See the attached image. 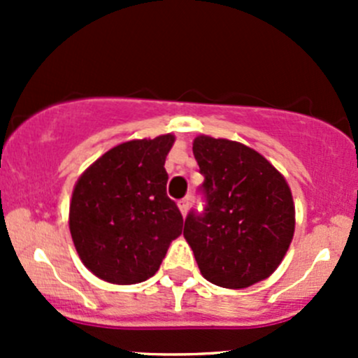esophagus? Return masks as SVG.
<instances>
[{
	"label": "esophagus",
	"mask_w": 358,
	"mask_h": 358,
	"mask_svg": "<svg viewBox=\"0 0 358 358\" xmlns=\"http://www.w3.org/2000/svg\"><path fill=\"white\" fill-rule=\"evenodd\" d=\"M189 206H190L189 197H185V199L178 201V208H180V211H182V215H183V216H185V215H187V211H189Z\"/></svg>",
	"instance_id": "esophagus-1"
}]
</instances>
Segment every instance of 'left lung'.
<instances>
[{
	"label": "left lung",
	"instance_id": "left-lung-1",
	"mask_svg": "<svg viewBox=\"0 0 358 358\" xmlns=\"http://www.w3.org/2000/svg\"><path fill=\"white\" fill-rule=\"evenodd\" d=\"M192 150L208 206L202 215L187 216L183 237L202 277L227 289L265 280L294 236V202L286 178L262 154L234 140L199 135Z\"/></svg>",
	"mask_w": 358,
	"mask_h": 358
}]
</instances>
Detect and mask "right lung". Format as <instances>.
Returning a JSON list of instances; mask_svg holds the SVG:
<instances>
[{
    "label": "right lung",
    "instance_id": "obj_1",
    "mask_svg": "<svg viewBox=\"0 0 358 358\" xmlns=\"http://www.w3.org/2000/svg\"><path fill=\"white\" fill-rule=\"evenodd\" d=\"M173 143L171 133L122 142L76 182L69 230L81 262L99 279L143 282L182 234V213L166 194L164 162Z\"/></svg>",
    "mask_w": 358,
    "mask_h": 358
}]
</instances>
